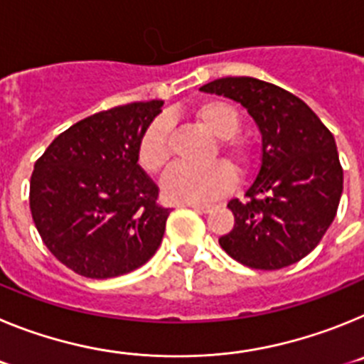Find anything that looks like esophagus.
<instances>
[{
	"label": "esophagus",
	"mask_w": 364,
	"mask_h": 364,
	"mask_svg": "<svg viewBox=\"0 0 364 364\" xmlns=\"http://www.w3.org/2000/svg\"><path fill=\"white\" fill-rule=\"evenodd\" d=\"M189 208H193V210H197V211H202V213H210L211 210H213V205L210 204H188Z\"/></svg>",
	"instance_id": "34e87169"
}]
</instances>
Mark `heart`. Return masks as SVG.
I'll return each instance as SVG.
<instances>
[{"instance_id":"b5f03b06","label":"heart","mask_w":364,"mask_h":364,"mask_svg":"<svg viewBox=\"0 0 364 364\" xmlns=\"http://www.w3.org/2000/svg\"><path fill=\"white\" fill-rule=\"evenodd\" d=\"M197 118L213 136L226 138L220 144L222 153L226 154L233 167H242L246 151L239 142L231 140L240 129V114L235 105L224 100H208L193 109ZM138 164L149 175H159L169 164V120L159 117L144 131L136 149ZM233 186V173L222 162L204 167L175 166L162 180V195L166 200L175 204H202L213 200L228 193Z\"/></svg>"}]
</instances>
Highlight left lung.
<instances>
[{
  "mask_svg": "<svg viewBox=\"0 0 364 364\" xmlns=\"http://www.w3.org/2000/svg\"><path fill=\"white\" fill-rule=\"evenodd\" d=\"M200 91L239 102L262 136L260 167L246 200L228 202L233 230L218 244L255 269H281L308 255L330 228L343 193L333 134L301 98L262 80L239 76Z\"/></svg>",
  "mask_w": 364,
  "mask_h": 364,
  "instance_id": "1",
  "label": "left lung"
}]
</instances>
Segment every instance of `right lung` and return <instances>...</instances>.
Wrapping results in <instances>:
<instances>
[{"instance_id":"right-lung-1","label":"right lung","mask_w":364,"mask_h":364,"mask_svg":"<svg viewBox=\"0 0 364 364\" xmlns=\"http://www.w3.org/2000/svg\"><path fill=\"white\" fill-rule=\"evenodd\" d=\"M162 100L96 112L58 134L31 176V213L62 264L89 279L140 268L162 242L169 210L138 166V142Z\"/></svg>"}]
</instances>
